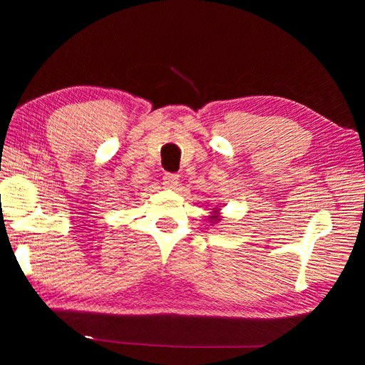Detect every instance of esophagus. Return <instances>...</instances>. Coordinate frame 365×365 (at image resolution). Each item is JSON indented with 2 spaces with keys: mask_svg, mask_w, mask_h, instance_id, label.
Segmentation results:
<instances>
[{
  "mask_svg": "<svg viewBox=\"0 0 365 365\" xmlns=\"http://www.w3.org/2000/svg\"><path fill=\"white\" fill-rule=\"evenodd\" d=\"M177 183H178V175L169 174V173L163 175V185H165L166 188L175 190V188H177Z\"/></svg>",
  "mask_w": 365,
  "mask_h": 365,
  "instance_id": "34e87169",
  "label": "esophagus"
}]
</instances>
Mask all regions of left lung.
<instances>
[{
	"label": "left lung",
	"instance_id": "8db88e82",
	"mask_svg": "<svg viewBox=\"0 0 365 365\" xmlns=\"http://www.w3.org/2000/svg\"><path fill=\"white\" fill-rule=\"evenodd\" d=\"M220 210H221V208H218V207L213 208V212H212V215H210V220H208L212 224H216V222L221 221V213H220Z\"/></svg>",
	"mask_w": 365,
	"mask_h": 365
}]
</instances>
